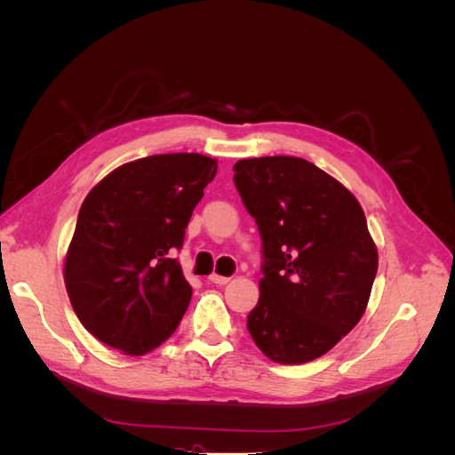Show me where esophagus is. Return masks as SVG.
Wrapping results in <instances>:
<instances>
[{
	"label": "esophagus",
	"instance_id": "34e87169",
	"mask_svg": "<svg viewBox=\"0 0 455 455\" xmlns=\"http://www.w3.org/2000/svg\"><path fill=\"white\" fill-rule=\"evenodd\" d=\"M209 281L214 283V284H218V286H222V284H228V283H229V277H222V275L212 273L211 277H209Z\"/></svg>",
	"mask_w": 455,
	"mask_h": 455
}]
</instances>
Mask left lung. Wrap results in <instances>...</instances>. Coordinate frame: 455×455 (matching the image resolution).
Masks as SVG:
<instances>
[{
	"label": "left lung",
	"mask_w": 455,
	"mask_h": 455,
	"mask_svg": "<svg viewBox=\"0 0 455 455\" xmlns=\"http://www.w3.org/2000/svg\"><path fill=\"white\" fill-rule=\"evenodd\" d=\"M233 171L264 258L246 328L271 361L309 363L349 334L366 309L378 251L364 212L349 189L306 159H241Z\"/></svg>",
	"instance_id": "8db88e82"
}]
</instances>
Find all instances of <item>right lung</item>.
<instances>
[{
	"label": "right lung",
	"instance_id": "add662e5",
	"mask_svg": "<svg viewBox=\"0 0 455 455\" xmlns=\"http://www.w3.org/2000/svg\"><path fill=\"white\" fill-rule=\"evenodd\" d=\"M218 163L201 154L136 159L96 184L64 261L72 307L89 332L125 355L169 339L191 286L172 258Z\"/></svg>",
	"mask_w": 455,
	"mask_h": 455
}]
</instances>
